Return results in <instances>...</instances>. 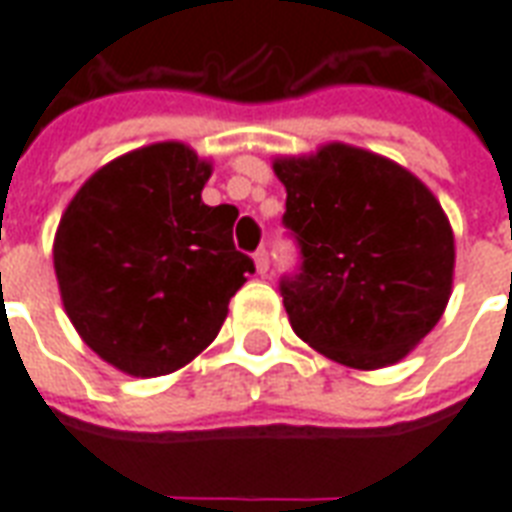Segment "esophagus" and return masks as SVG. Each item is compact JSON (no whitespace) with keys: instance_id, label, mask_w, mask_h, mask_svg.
Masks as SVG:
<instances>
[{"instance_id":"1","label":"esophagus","mask_w":512,"mask_h":512,"mask_svg":"<svg viewBox=\"0 0 512 512\" xmlns=\"http://www.w3.org/2000/svg\"><path fill=\"white\" fill-rule=\"evenodd\" d=\"M255 266H257V274H268V266H271V260H268L266 249H257V252H255Z\"/></svg>"}]
</instances>
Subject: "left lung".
<instances>
[{
    "instance_id": "1",
    "label": "left lung",
    "mask_w": 512,
    "mask_h": 512,
    "mask_svg": "<svg viewBox=\"0 0 512 512\" xmlns=\"http://www.w3.org/2000/svg\"><path fill=\"white\" fill-rule=\"evenodd\" d=\"M274 172L301 255L279 279L293 332L356 370L400 362L450 301L455 241L439 200L400 164L343 142L277 158Z\"/></svg>"
}]
</instances>
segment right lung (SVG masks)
<instances>
[{
    "label": "right lung",
    "instance_id": "add662e5",
    "mask_svg": "<svg viewBox=\"0 0 512 512\" xmlns=\"http://www.w3.org/2000/svg\"><path fill=\"white\" fill-rule=\"evenodd\" d=\"M211 164L180 142L109 161L76 191L54 235L68 318L104 362L167 376L213 343L255 274L233 244L235 205H205Z\"/></svg>",
    "mask_w": 512,
    "mask_h": 512
}]
</instances>
